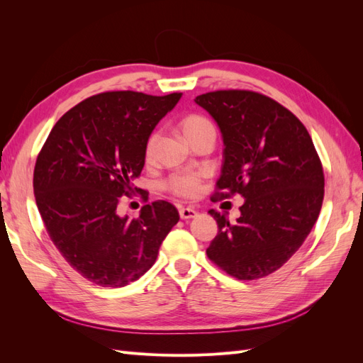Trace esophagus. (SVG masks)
Instances as JSON below:
<instances>
[{"mask_svg":"<svg viewBox=\"0 0 363 363\" xmlns=\"http://www.w3.org/2000/svg\"><path fill=\"white\" fill-rule=\"evenodd\" d=\"M179 213H180L182 219H191V218L196 216V211L192 207H180Z\"/></svg>","mask_w":363,"mask_h":363,"instance_id":"1","label":"esophagus"}]
</instances>
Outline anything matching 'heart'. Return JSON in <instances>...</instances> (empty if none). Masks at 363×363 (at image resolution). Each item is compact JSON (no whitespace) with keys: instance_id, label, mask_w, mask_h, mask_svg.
<instances>
[{"instance_id":"heart-1","label":"heart","mask_w":363,"mask_h":363,"mask_svg":"<svg viewBox=\"0 0 363 363\" xmlns=\"http://www.w3.org/2000/svg\"><path fill=\"white\" fill-rule=\"evenodd\" d=\"M179 127L182 130L183 136L189 144H194L196 139H200L201 136L207 133H213L215 127L212 124V121L206 118L204 115L200 113H189L184 115ZM156 142H157V133H151L145 142L144 147V157L145 160H151L152 155H155V148H156ZM201 182H203V175L199 172H177L172 174L171 177L164 183V188L169 191L174 195L179 196H186V199H192V196L199 195L201 191Z\"/></svg>"}]
</instances>
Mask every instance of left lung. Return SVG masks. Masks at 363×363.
<instances>
[{"instance_id": "obj_1", "label": "left lung", "mask_w": 363, "mask_h": 363, "mask_svg": "<svg viewBox=\"0 0 363 363\" xmlns=\"http://www.w3.org/2000/svg\"><path fill=\"white\" fill-rule=\"evenodd\" d=\"M195 103L213 116L225 145L212 200L245 199L235 224L208 211L218 235L207 257L238 280L265 277L295 255L316 223L324 200L321 159L301 121L267 95L227 89Z\"/></svg>"}]
</instances>
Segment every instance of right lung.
<instances>
[{
    "label": "right lung",
    "mask_w": 363,
    "mask_h": 363,
    "mask_svg": "<svg viewBox=\"0 0 363 363\" xmlns=\"http://www.w3.org/2000/svg\"><path fill=\"white\" fill-rule=\"evenodd\" d=\"M180 96L92 95L57 121L39 151L33 189L43 225L63 259L98 286L144 276L179 223L177 208L163 200L145 204L138 218L119 216L118 206L144 168L148 136ZM139 191L147 203L148 192Z\"/></svg>",
    "instance_id": "1"
}]
</instances>
